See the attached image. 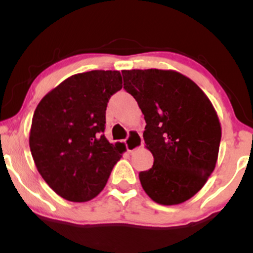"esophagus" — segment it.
<instances>
[{"label": "esophagus", "instance_id": "esophagus-1", "mask_svg": "<svg viewBox=\"0 0 253 253\" xmlns=\"http://www.w3.org/2000/svg\"><path fill=\"white\" fill-rule=\"evenodd\" d=\"M125 144H126L127 151L128 152H133L134 150L143 146V136L140 135V133L136 132V130H130L128 138L126 139Z\"/></svg>", "mask_w": 253, "mask_h": 253}]
</instances>
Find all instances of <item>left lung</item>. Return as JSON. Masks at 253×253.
Masks as SVG:
<instances>
[{
    "label": "left lung",
    "mask_w": 253,
    "mask_h": 253,
    "mask_svg": "<svg viewBox=\"0 0 253 253\" xmlns=\"http://www.w3.org/2000/svg\"><path fill=\"white\" fill-rule=\"evenodd\" d=\"M124 89L135 98L146 126L152 168L139 173L145 193L159 205L193 197L214 171L221 126L215 109L190 78L172 70H124Z\"/></svg>",
    "instance_id": "8db88e82"
}]
</instances>
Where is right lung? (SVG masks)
I'll return each mask as SVG.
<instances>
[{
    "mask_svg": "<svg viewBox=\"0 0 253 253\" xmlns=\"http://www.w3.org/2000/svg\"><path fill=\"white\" fill-rule=\"evenodd\" d=\"M123 88L119 71L94 70L66 78L42 97L30 133L39 173L63 199L85 202L108 181L125 145L104 136L110 96Z\"/></svg>",
    "mask_w": 253,
    "mask_h": 253,
    "instance_id": "add662e5",
    "label": "right lung"
}]
</instances>
